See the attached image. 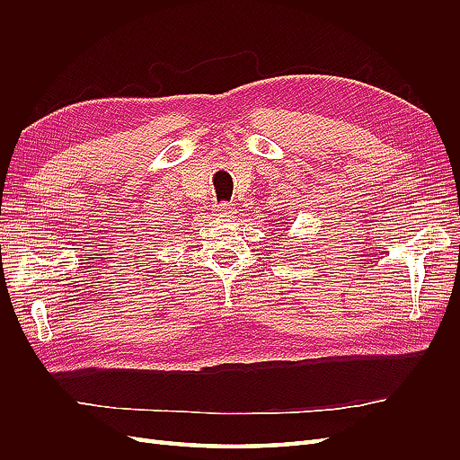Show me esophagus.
<instances>
[{
    "instance_id": "esophagus-1",
    "label": "esophagus",
    "mask_w": 460,
    "mask_h": 460,
    "mask_svg": "<svg viewBox=\"0 0 460 460\" xmlns=\"http://www.w3.org/2000/svg\"><path fill=\"white\" fill-rule=\"evenodd\" d=\"M217 215L218 217H234L235 207L232 203H220V205H217Z\"/></svg>"
}]
</instances>
